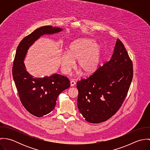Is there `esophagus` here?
Segmentation results:
<instances>
[{
    "instance_id": "1",
    "label": "esophagus",
    "mask_w": 150,
    "mask_h": 150,
    "mask_svg": "<svg viewBox=\"0 0 150 150\" xmlns=\"http://www.w3.org/2000/svg\"><path fill=\"white\" fill-rule=\"evenodd\" d=\"M76 85V82L74 80H71L70 81V86H73Z\"/></svg>"
}]
</instances>
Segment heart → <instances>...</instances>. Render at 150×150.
<instances>
[{
	"mask_svg": "<svg viewBox=\"0 0 150 150\" xmlns=\"http://www.w3.org/2000/svg\"><path fill=\"white\" fill-rule=\"evenodd\" d=\"M102 58L100 46L90 39H81L71 43L67 54L61 56L62 71L69 74L77 61V67L84 74H91L98 69Z\"/></svg>",
	"mask_w": 150,
	"mask_h": 150,
	"instance_id": "1",
	"label": "heart"
}]
</instances>
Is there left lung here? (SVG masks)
I'll return each instance as SVG.
<instances>
[{"mask_svg": "<svg viewBox=\"0 0 150 150\" xmlns=\"http://www.w3.org/2000/svg\"><path fill=\"white\" fill-rule=\"evenodd\" d=\"M133 74L132 62L118 39L111 59L77 83V106L86 121L99 124L114 115L127 96Z\"/></svg>", "mask_w": 150, "mask_h": 150, "instance_id": "1", "label": "left lung"}]
</instances>
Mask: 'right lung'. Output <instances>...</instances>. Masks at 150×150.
Masks as SVG:
<instances>
[{
  "label": "right lung",
  "mask_w": 150,
  "mask_h": 150,
  "mask_svg": "<svg viewBox=\"0 0 150 150\" xmlns=\"http://www.w3.org/2000/svg\"><path fill=\"white\" fill-rule=\"evenodd\" d=\"M63 29L52 26L36 29L20 43L16 51L12 73L22 105L32 115L41 117L52 111L59 95L70 86L67 77L58 74L36 78L26 70L23 61L29 48L43 35H52Z\"/></svg>",
  "instance_id": "obj_1"
}]
</instances>
